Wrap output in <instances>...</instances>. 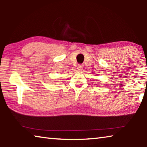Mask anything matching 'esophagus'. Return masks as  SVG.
I'll return each mask as SVG.
<instances>
[{"label": "esophagus", "mask_w": 147, "mask_h": 147, "mask_svg": "<svg viewBox=\"0 0 147 147\" xmlns=\"http://www.w3.org/2000/svg\"><path fill=\"white\" fill-rule=\"evenodd\" d=\"M83 69V65H78V70L81 71H82Z\"/></svg>", "instance_id": "1"}]
</instances>
